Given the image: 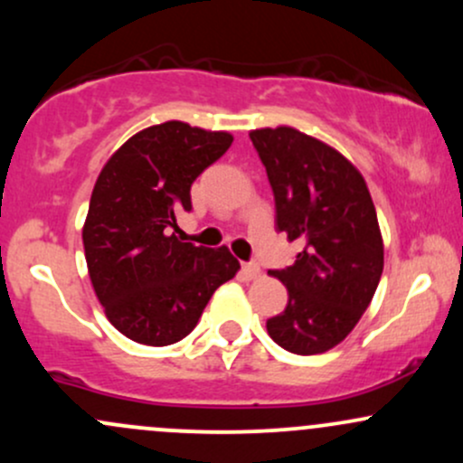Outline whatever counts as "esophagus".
Returning <instances> with one entry per match:
<instances>
[{
	"label": "esophagus",
	"mask_w": 463,
	"mask_h": 463,
	"mask_svg": "<svg viewBox=\"0 0 463 463\" xmlns=\"http://www.w3.org/2000/svg\"><path fill=\"white\" fill-rule=\"evenodd\" d=\"M241 270H243V274H246L248 279H257L259 274H261V268H259V263H255V261H250V263H243V266H241Z\"/></svg>",
	"instance_id": "obj_1"
}]
</instances>
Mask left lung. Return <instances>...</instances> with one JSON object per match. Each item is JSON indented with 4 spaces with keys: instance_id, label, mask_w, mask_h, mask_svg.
<instances>
[{
    "instance_id": "obj_1",
    "label": "left lung",
    "mask_w": 463,
    "mask_h": 463,
    "mask_svg": "<svg viewBox=\"0 0 463 463\" xmlns=\"http://www.w3.org/2000/svg\"><path fill=\"white\" fill-rule=\"evenodd\" d=\"M274 193L277 231L301 246L292 266L270 270L288 306L268 318L279 347L298 355L336 347L372 303L384 248L363 175L325 142L292 127L250 131Z\"/></svg>"
}]
</instances>
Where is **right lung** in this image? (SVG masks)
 <instances>
[{
	"label": "right lung",
	"mask_w": 463,
	"mask_h": 463,
	"mask_svg": "<svg viewBox=\"0 0 463 463\" xmlns=\"http://www.w3.org/2000/svg\"><path fill=\"white\" fill-rule=\"evenodd\" d=\"M226 131L180 120L131 136L91 191L83 226L91 286L127 338L165 347L189 336L213 292L240 261L226 246L182 241L175 217L191 213V184L231 146Z\"/></svg>",
	"instance_id": "right-lung-1"
}]
</instances>
